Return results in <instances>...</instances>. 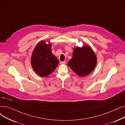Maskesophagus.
<instances>
[{"label": "esophagus", "mask_w": 125, "mask_h": 125, "mask_svg": "<svg viewBox=\"0 0 125 125\" xmlns=\"http://www.w3.org/2000/svg\"><path fill=\"white\" fill-rule=\"evenodd\" d=\"M65 63H66L65 61H62V62H60V64H65Z\"/></svg>", "instance_id": "esophagus-1"}]
</instances>
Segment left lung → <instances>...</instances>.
Segmentation results:
<instances>
[{
  "instance_id": "left-lung-1",
  "label": "left lung",
  "mask_w": 125,
  "mask_h": 125,
  "mask_svg": "<svg viewBox=\"0 0 125 125\" xmlns=\"http://www.w3.org/2000/svg\"><path fill=\"white\" fill-rule=\"evenodd\" d=\"M97 63L95 53L89 46L75 47L73 58L68 62V65L80 77L90 74L94 69Z\"/></svg>"
}]
</instances>
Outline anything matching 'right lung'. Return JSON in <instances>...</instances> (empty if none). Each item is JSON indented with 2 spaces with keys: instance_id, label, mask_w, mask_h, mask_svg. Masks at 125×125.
Segmentation results:
<instances>
[{
  "instance_id": "right-lung-1",
  "label": "right lung",
  "mask_w": 125,
  "mask_h": 125,
  "mask_svg": "<svg viewBox=\"0 0 125 125\" xmlns=\"http://www.w3.org/2000/svg\"><path fill=\"white\" fill-rule=\"evenodd\" d=\"M31 64L34 71L42 77L51 74L59 64L58 59L51 50V44L41 41L37 44L32 52Z\"/></svg>"
}]
</instances>
